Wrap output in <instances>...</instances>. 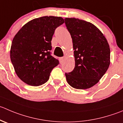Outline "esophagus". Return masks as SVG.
Returning <instances> with one entry per match:
<instances>
[{
	"instance_id": "esophagus-1",
	"label": "esophagus",
	"mask_w": 123,
	"mask_h": 123,
	"mask_svg": "<svg viewBox=\"0 0 123 123\" xmlns=\"http://www.w3.org/2000/svg\"><path fill=\"white\" fill-rule=\"evenodd\" d=\"M64 57H61V58H59V61H60V62H61V64H62V63L63 62V61H64Z\"/></svg>"
}]
</instances>
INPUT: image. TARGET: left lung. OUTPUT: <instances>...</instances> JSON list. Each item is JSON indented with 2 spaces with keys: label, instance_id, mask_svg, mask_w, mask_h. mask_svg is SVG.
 <instances>
[{
  "label": "left lung",
  "instance_id": "1",
  "mask_svg": "<svg viewBox=\"0 0 123 123\" xmlns=\"http://www.w3.org/2000/svg\"><path fill=\"white\" fill-rule=\"evenodd\" d=\"M67 29L73 41L75 67L65 73L73 88L93 86L105 74L110 64V48L102 32L93 24L75 18H65Z\"/></svg>",
  "mask_w": 123,
  "mask_h": 123
}]
</instances>
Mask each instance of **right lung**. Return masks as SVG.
<instances>
[{"label": "right lung", "instance_id": "obj_1", "mask_svg": "<svg viewBox=\"0 0 123 123\" xmlns=\"http://www.w3.org/2000/svg\"><path fill=\"white\" fill-rule=\"evenodd\" d=\"M64 23L61 17L44 16L33 19L17 33L12 42L10 58L18 77L29 85H41L59 61L51 55L52 37Z\"/></svg>", "mask_w": 123, "mask_h": 123}]
</instances>
